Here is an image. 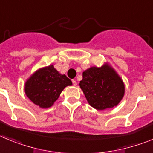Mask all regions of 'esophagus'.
<instances>
[{"label": "esophagus", "mask_w": 153, "mask_h": 153, "mask_svg": "<svg viewBox=\"0 0 153 153\" xmlns=\"http://www.w3.org/2000/svg\"><path fill=\"white\" fill-rule=\"evenodd\" d=\"M72 83H73V85H75V86L77 85V82L75 80H72Z\"/></svg>", "instance_id": "esophagus-1"}]
</instances>
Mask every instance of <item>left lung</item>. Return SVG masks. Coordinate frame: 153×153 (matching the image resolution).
Here are the masks:
<instances>
[{"mask_svg": "<svg viewBox=\"0 0 153 153\" xmlns=\"http://www.w3.org/2000/svg\"><path fill=\"white\" fill-rule=\"evenodd\" d=\"M79 85L88 104L97 110L117 106L125 95V84L113 67L105 62L92 66L82 73Z\"/></svg>", "mask_w": 153, "mask_h": 153, "instance_id": "obj_1", "label": "left lung"}]
</instances>
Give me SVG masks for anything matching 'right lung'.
I'll return each mask as SVG.
<instances>
[{"label":"right lung","mask_w":153,"mask_h":153,"mask_svg":"<svg viewBox=\"0 0 153 153\" xmlns=\"http://www.w3.org/2000/svg\"><path fill=\"white\" fill-rule=\"evenodd\" d=\"M71 81L58 72L53 65L38 68L28 77L24 86L26 96L39 108H50Z\"/></svg>","instance_id":"right-lung-1"}]
</instances>
